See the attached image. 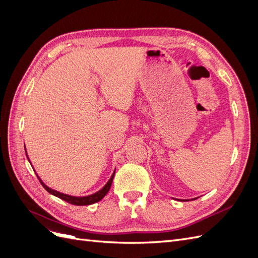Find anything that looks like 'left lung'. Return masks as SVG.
<instances>
[{"label": "left lung", "instance_id": "obj_1", "mask_svg": "<svg viewBox=\"0 0 258 258\" xmlns=\"http://www.w3.org/2000/svg\"><path fill=\"white\" fill-rule=\"evenodd\" d=\"M194 199H196V198H194ZM182 201H183V200H182Z\"/></svg>", "mask_w": 258, "mask_h": 258}]
</instances>
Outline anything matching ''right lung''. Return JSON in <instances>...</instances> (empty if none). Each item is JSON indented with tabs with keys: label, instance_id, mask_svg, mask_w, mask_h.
I'll return each instance as SVG.
<instances>
[{
	"label": "right lung",
	"instance_id": "obj_1",
	"mask_svg": "<svg viewBox=\"0 0 258 258\" xmlns=\"http://www.w3.org/2000/svg\"><path fill=\"white\" fill-rule=\"evenodd\" d=\"M26 155H27V151H26ZM28 157V155H27ZM29 159V157H28ZM30 161V160H29ZM114 174H115V171L113 172L111 178L108 179V182L101 188L99 191L92 194V195H89V196H85V197H75V196H70V195H66V194H62V192H59L57 190H53L51 188H49L48 186H46L43 182L42 179L38 177V179H40V182L42 184V186L44 187V188L47 190L49 194L53 195V196H56L62 200H64L67 202H69V204L71 205H74V206H88V205H92V204H96V202L100 201L101 199H103V197L105 196V195L108 192V190H110L111 188V185H112V182H113V178H114ZM37 175V174H36Z\"/></svg>",
	"mask_w": 258,
	"mask_h": 258
}]
</instances>
